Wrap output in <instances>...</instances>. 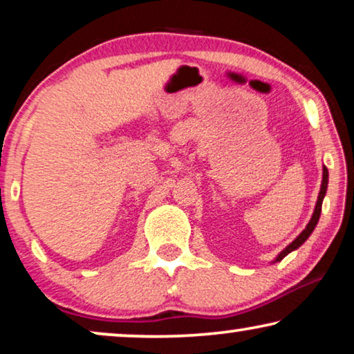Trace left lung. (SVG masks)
Listing matches in <instances>:
<instances>
[{"label": "left lung", "instance_id": "8db88e82", "mask_svg": "<svg viewBox=\"0 0 354 354\" xmlns=\"http://www.w3.org/2000/svg\"><path fill=\"white\" fill-rule=\"evenodd\" d=\"M327 182H328V171H327V167L324 166V176H322V185H321V192H319V196H317V203H316V207H314V214H313V217H311V221H309V224L306 225V229H304L301 234H299L297 239H295L292 243H290L287 248H285L282 253H280L279 256H277V259L275 261H282L285 256H287L288 253H292L293 250H297V248H299V246H301L304 241L308 240V236L313 234V230H314V227H316V224H317V221H319V216H321V209H322V200H324V196H326V192H327Z\"/></svg>", "mask_w": 354, "mask_h": 354}]
</instances>
